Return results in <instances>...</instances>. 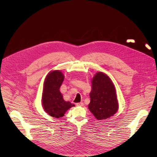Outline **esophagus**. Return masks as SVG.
<instances>
[{
  "label": "esophagus",
  "instance_id": "esophagus-1",
  "mask_svg": "<svg viewBox=\"0 0 157 157\" xmlns=\"http://www.w3.org/2000/svg\"><path fill=\"white\" fill-rule=\"evenodd\" d=\"M84 104L82 102H78V103H76V105L77 106H83Z\"/></svg>",
  "mask_w": 157,
  "mask_h": 157
}]
</instances>
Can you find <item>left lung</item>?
Instances as JSON below:
<instances>
[{
	"label": "left lung",
	"instance_id": "8db88e82",
	"mask_svg": "<svg viewBox=\"0 0 157 157\" xmlns=\"http://www.w3.org/2000/svg\"><path fill=\"white\" fill-rule=\"evenodd\" d=\"M91 101L88 108L95 117L104 120L113 116L118 109L115 87L104 73H97L92 81Z\"/></svg>",
	"mask_w": 157,
	"mask_h": 157
}]
</instances>
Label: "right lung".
<instances>
[{
    "instance_id": "obj_1",
    "label": "right lung",
    "mask_w": 157,
    "mask_h": 157,
    "mask_svg": "<svg viewBox=\"0 0 157 157\" xmlns=\"http://www.w3.org/2000/svg\"><path fill=\"white\" fill-rule=\"evenodd\" d=\"M64 80V75L60 71L50 72L44 83L42 104L44 110L52 117L59 118L66 111L74 106L70 102H66L59 89Z\"/></svg>"
}]
</instances>
